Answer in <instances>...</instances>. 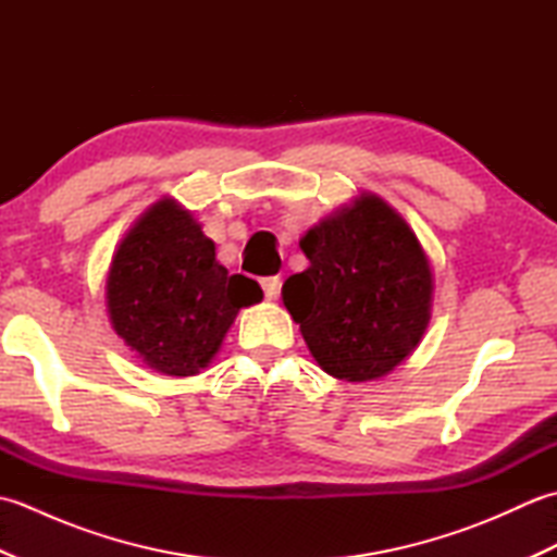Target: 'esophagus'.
Here are the masks:
<instances>
[{
  "label": "esophagus",
  "mask_w": 557,
  "mask_h": 557,
  "mask_svg": "<svg viewBox=\"0 0 557 557\" xmlns=\"http://www.w3.org/2000/svg\"><path fill=\"white\" fill-rule=\"evenodd\" d=\"M260 287H263V292H265V297H268V299H275L277 294H280V287H282V280H280L277 275L263 277V280H260Z\"/></svg>",
  "instance_id": "esophagus-1"
}]
</instances>
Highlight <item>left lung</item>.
Instances as JSON below:
<instances>
[{"label":"left lung","instance_id":"left-lung-1","mask_svg":"<svg viewBox=\"0 0 557 557\" xmlns=\"http://www.w3.org/2000/svg\"><path fill=\"white\" fill-rule=\"evenodd\" d=\"M309 268L282 287L313 359L339 381H373L405 361L431 318L433 277L417 234L375 196L299 242Z\"/></svg>","mask_w":557,"mask_h":557}]
</instances>
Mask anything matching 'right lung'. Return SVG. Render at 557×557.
<instances>
[{
	"label": "right lung",
	"mask_w": 557,
	"mask_h": 557,
	"mask_svg": "<svg viewBox=\"0 0 557 557\" xmlns=\"http://www.w3.org/2000/svg\"><path fill=\"white\" fill-rule=\"evenodd\" d=\"M263 299L258 282L230 275L191 212L160 200L116 248L108 275L112 327L150 369H206L242 306Z\"/></svg>",
	"instance_id": "obj_1"
}]
</instances>
